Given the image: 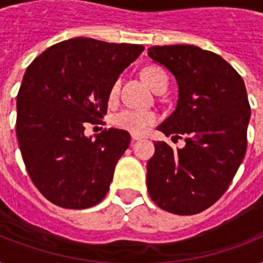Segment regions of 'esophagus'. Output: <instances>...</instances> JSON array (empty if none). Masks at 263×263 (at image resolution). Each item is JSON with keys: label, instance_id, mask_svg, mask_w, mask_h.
I'll use <instances>...</instances> for the list:
<instances>
[{"label": "esophagus", "instance_id": "34e87169", "mask_svg": "<svg viewBox=\"0 0 263 263\" xmlns=\"http://www.w3.org/2000/svg\"><path fill=\"white\" fill-rule=\"evenodd\" d=\"M142 139V136L140 135H135V134H132V140H139Z\"/></svg>", "mask_w": 263, "mask_h": 263}]
</instances>
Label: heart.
<instances>
[{"mask_svg":"<svg viewBox=\"0 0 263 263\" xmlns=\"http://www.w3.org/2000/svg\"><path fill=\"white\" fill-rule=\"evenodd\" d=\"M142 78L154 90L161 83V80L166 79V73L160 67H157V65H147L142 71ZM119 88L120 82L116 80L113 86L110 87V91H109L110 101H113L119 95ZM157 120H158V116L153 110H144V109H136V107H125V109L117 111L113 116L111 123L119 129H124V131L131 132V134H135V135H140V134H144V132L147 131L152 125H154L157 123Z\"/></svg>","mask_w":263,"mask_h":263,"instance_id":"1","label":"heart"}]
</instances>
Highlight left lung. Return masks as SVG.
I'll return each instance as SVG.
<instances>
[{"label":"left lung","mask_w":263,"mask_h":263,"mask_svg":"<svg viewBox=\"0 0 263 263\" xmlns=\"http://www.w3.org/2000/svg\"><path fill=\"white\" fill-rule=\"evenodd\" d=\"M147 54L179 84L177 106L158 129L185 140L173 150L156 142L147 162V190L165 212L191 216L214 204L247 150L250 103L241 76L221 55L192 45L152 46Z\"/></svg>","instance_id":"1"}]
</instances>
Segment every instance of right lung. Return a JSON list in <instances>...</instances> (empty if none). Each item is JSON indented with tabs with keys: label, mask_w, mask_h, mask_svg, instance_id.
Instances as JSON below:
<instances>
[{
	"label": "right lung",
	"mask_w": 263,
	"mask_h": 263,
	"mask_svg": "<svg viewBox=\"0 0 263 263\" xmlns=\"http://www.w3.org/2000/svg\"><path fill=\"white\" fill-rule=\"evenodd\" d=\"M143 49L73 38L49 47L27 68L16 135L30 179L51 203L87 209L106 195L131 136L105 128L91 140L86 123L102 121L110 87Z\"/></svg>",
	"instance_id": "obj_1"
}]
</instances>
